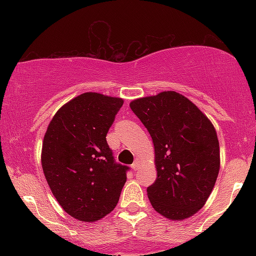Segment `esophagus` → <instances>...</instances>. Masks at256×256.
<instances>
[{"label":"esophagus","instance_id":"34e87169","mask_svg":"<svg viewBox=\"0 0 256 256\" xmlns=\"http://www.w3.org/2000/svg\"><path fill=\"white\" fill-rule=\"evenodd\" d=\"M140 161L138 160V158H136V160H134V162L132 164V165H131L132 170H134V171H137V170H138V167H140Z\"/></svg>","mask_w":256,"mask_h":256}]
</instances>
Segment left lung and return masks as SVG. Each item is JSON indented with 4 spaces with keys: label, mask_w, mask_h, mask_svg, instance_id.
Segmentation results:
<instances>
[{
    "label": "left lung",
    "mask_w": 256,
    "mask_h": 256,
    "mask_svg": "<svg viewBox=\"0 0 256 256\" xmlns=\"http://www.w3.org/2000/svg\"><path fill=\"white\" fill-rule=\"evenodd\" d=\"M132 112L150 134L158 177L146 189L155 210L188 219L206 204L220 168L216 131L206 114L176 91L136 98Z\"/></svg>",
    "instance_id": "8db88e82"
}]
</instances>
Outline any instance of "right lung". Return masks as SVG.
I'll return each instance as SVG.
<instances>
[{
    "label": "right lung",
    "instance_id": "1",
    "mask_svg": "<svg viewBox=\"0 0 256 256\" xmlns=\"http://www.w3.org/2000/svg\"><path fill=\"white\" fill-rule=\"evenodd\" d=\"M124 100L84 92L58 110L43 138V173L67 214L94 222L118 204L128 167L114 162L106 136Z\"/></svg>",
    "mask_w": 256,
    "mask_h": 256
}]
</instances>
